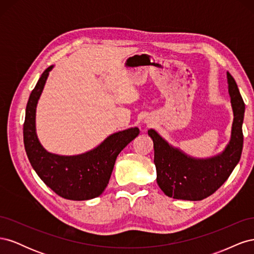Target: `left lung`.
Returning <instances> with one entry per match:
<instances>
[{"label":"left lung","mask_w":254,"mask_h":254,"mask_svg":"<svg viewBox=\"0 0 254 254\" xmlns=\"http://www.w3.org/2000/svg\"><path fill=\"white\" fill-rule=\"evenodd\" d=\"M227 78L234 118L231 137L222 152L211 158H193L167 143L155 129L148 130L155 149L153 162L157 170V183L166 196L182 200H202L225 183L240 162L244 143L245 103L229 72Z\"/></svg>","instance_id":"8db88e82"}]
</instances>
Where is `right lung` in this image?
Returning a JSON list of instances; mask_svg holds the SVG:
<instances>
[{"label": "right lung", "instance_id": "right-lung-1", "mask_svg": "<svg viewBox=\"0 0 254 254\" xmlns=\"http://www.w3.org/2000/svg\"><path fill=\"white\" fill-rule=\"evenodd\" d=\"M53 66L42 73L28 98L23 125L25 151L37 175L57 195L70 200H89L105 190L119 153L140 130L132 127L115 132L97 147L76 156H59L44 149L36 133V108Z\"/></svg>", "mask_w": 254, "mask_h": 254}]
</instances>
